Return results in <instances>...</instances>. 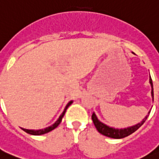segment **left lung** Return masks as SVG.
Wrapping results in <instances>:
<instances>
[{
    "label": "left lung",
    "mask_w": 159,
    "mask_h": 159,
    "mask_svg": "<svg viewBox=\"0 0 159 159\" xmlns=\"http://www.w3.org/2000/svg\"><path fill=\"white\" fill-rule=\"evenodd\" d=\"M149 83L151 85V95H152V98H153V82H152V78L151 77H149ZM150 113V111H148V115L143 119V120L141 121L140 123H138L134 125L133 126H130V127H127V128H124V129H116L113 128V127H110V126L106 125L104 123H102L101 121L98 120V118L96 116V114L93 112L92 116V119L93 123H94L96 128L98 130L100 134H102L103 135L106 136V137H109V138H112V139H122L125 138V137H127L131 134H133L134 132H135L137 129H138L139 127H140L142 125H143L145 120L148 118V115Z\"/></svg>",
    "instance_id": "8db88e82"
}]
</instances>
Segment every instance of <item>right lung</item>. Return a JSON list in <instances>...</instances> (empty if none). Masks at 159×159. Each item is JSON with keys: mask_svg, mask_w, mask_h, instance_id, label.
Listing matches in <instances>:
<instances>
[{"mask_svg": "<svg viewBox=\"0 0 159 159\" xmlns=\"http://www.w3.org/2000/svg\"><path fill=\"white\" fill-rule=\"evenodd\" d=\"M72 102H73L72 101H70V102L67 103V106H65L64 110H63V111H62V113L60 115L58 119H57V120L55 121L52 125L48 126V127H47V128L41 129H24V128H21V129H22L25 132L30 134H32V135H41V134H47L48 133V132H50V131H52L53 129H54L55 128H57V126H58V125L61 123L62 117L64 116L65 112H66V111H67V109L68 108V106H69L70 105H72Z\"/></svg>", "mask_w": 159, "mask_h": 159, "instance_id": "right-lung-1", "label": "right lung"}]
</instances>
